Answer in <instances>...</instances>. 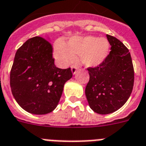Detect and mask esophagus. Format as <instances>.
Masks as SVG:
<instances>
[{"mask_svg":"<svg viewBox=\"0 0 146 146\" xmlns=\"http://www.w3.org/2000/svg\"><path fill=\"white\" fill-rule=\"evenodd\" d=\"M77 70H78V68H77V67H75V66H72V74H76Z\"/></svg>","mask_w":146,"mask_h":146,"instance_id":"esophagus-1","label":"esophagus"}]
</instances>
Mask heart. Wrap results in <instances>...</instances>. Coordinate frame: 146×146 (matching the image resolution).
<instances>
[{
	"instance_id": "b5f03b06",
	"label": "heart",
	"mask_w": 146,
	"mask_h": 146,
	"mask_svg": "<svg viewBox=\"0 0 146 146\" xmlns=\"http://www.w3.org/2000/svg\"><path fill=\"white\" fill-rule=\"evenodd\" d=\"M109 43L106 38L95 36L73 37L66 44L58 42L55 44L53 56L57 63L67 66L80 55L81 63L87 68L100 66L108 56Z\"/></svg>"
}]
</instances>
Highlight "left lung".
I'll use <instances>...</instances> for the list:
<instances>
[{"mask_svg": "<svg viewBox=\"0 0 146 146\" xmlns=\"http://www.w3.org/2000/svg\"><path fill=\"white\" fill-rule=\"evenodd\" d=\"M106 37L111 45L110 53L100 66L87 68L90 80L85 88L89 106L100 115L115 112L125 104L134 82L129 50L115 37Z\"/></svg>", "mask_w": 146, "mask_h": 146, "instance_id": "obj_1", "label": "left lung"}]
</instances>
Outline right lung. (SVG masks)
<instances>
[{
	"label": "right lung",
	"mask_w": 146,
	"mask_h": 146,
	"mask_svg": "<svg viewBox=\"0 0 146 146\" xmlns=\"http://www.w3.org/2000/svg\"><path fill=\"white\" fill-rule=\"evenodd\" d=\"M71 68L54 65L50 41L30 38L16 51L10 72V87L20 107L33 115H46L56 108Z\"/></svg>",
	"instance_id": "1"
}]
</instances>
